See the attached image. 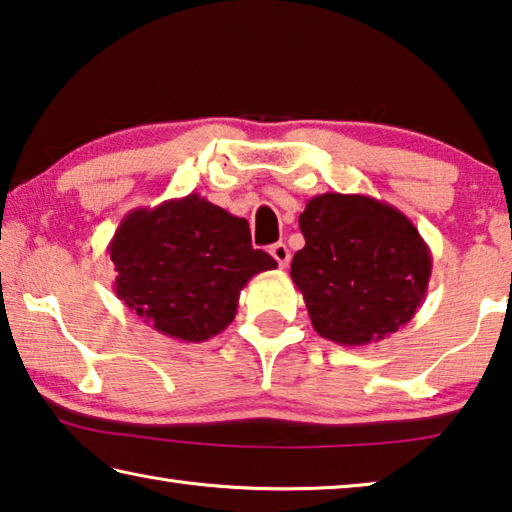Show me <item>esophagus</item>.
Here are the masks:
<instances>
[{
  "instance_id": "34e87169",
  "label": "esophagus",
  "mask_w": 512,
  "mask_h": 512,
  "mask_svg": "<svg viewBox=\"0 0 512 512\" xmlns=\"http://www.w3.org/2000/svg\"><path fill=\"white\" fill-rule=\"evenodd\" d=\"M271 255L275 257V262L280 264L282 268H287V266H289V262H291V253H289V248H287V244H282V241H277V244H273V246H271Z\"/></svg>"
}]
</instances>
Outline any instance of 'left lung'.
<instances>
[{"label":"left lung","instance_id":"left-lung-1","mask_svg":"<svg viewBox=\"0 0 512 512\" xmlns=\"http://www.w3.org/2000/svg\"><path fill=\"white\" fill-rule=\"evenodd\" d=\"M298 223L305 248L291 280L323 339L370 345L415 316L433 262L409 216L372 196L327 192L309 198Z\"/></svg>","mask_w":512,"mask_h":512}]
</instances>
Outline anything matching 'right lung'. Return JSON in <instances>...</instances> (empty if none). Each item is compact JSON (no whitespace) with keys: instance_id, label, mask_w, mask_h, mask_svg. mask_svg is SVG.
Listing matches in <instances>:
<instances>
[{"instance_id":"1","label":"right lung","mask_w":512,"mask_h":512,"mask_svg":"<svg viewBox=\"0 0 512 512\" xmlns=\"http://www.w3.org/2000/svg\"><path fill=\"white\" fill-rule=\"evenodd\" d=\"M108 255L117 298L146 325L187 343L221 334L250 277L277 266L250 244L246 219L201 194L128 212Z\"/></svg>"}]
</instances>
